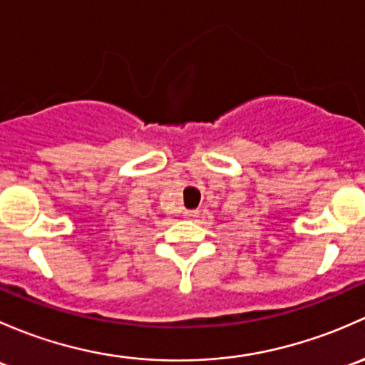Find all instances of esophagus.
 Masks as SVG:
<instances>
[{"instance_id":"obj_1","label":"esophagus","mask_w":365,"mask_h":365,"mask_svg":"<svg viewBox=\"0 0 365 365\" xmlns=\"http://www.w3.org/2000/svg\"><path fill=\"white\" fill-rule=\"evenodd\" d=\"M182 216H186V217H197L198 216V210H184L182 212Z\"/></svg>"}]
</instances>
